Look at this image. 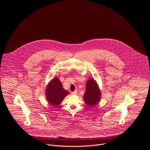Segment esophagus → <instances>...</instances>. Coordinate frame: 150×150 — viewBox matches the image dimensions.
Returning <instances> with one entry per match:
<instances>
[{"mask_svg": "<svg viewBox=\"0 0 150 150\" xmlns=\"http://www.w3.org/2000/svg\"><path fill=\"white\" fill-rule=\"evenodd\" d=\"M71 93L73 95H76V94H77L78 92H77V91H75L74 92H72Z\"/></svg>", "mask_w": 150, "mask_h": 150, "instance_id": "esophagus-1", "label": "esophagus"}]
</instances>
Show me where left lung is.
I'll use <instances>...</instances> for the list:
<instances>
[{
  "label": "left lung",
  "mask_w": 150,
  "mask_h": 150,
  "mask_svg": "<svg viewBox=\"0 0 150 150\" xmlns=\"http://www.w3.org/2000/svg\"><path fill=\"white\" fill-rule=\"evenodd\" d=\"M101 98V92L97 81L93 79L87 80L86 92L83 96V100L89 107L97 105Z\"/></svg>",
  "instance_id": "obj_1"
}]
</instances>
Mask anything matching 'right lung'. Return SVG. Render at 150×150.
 <instances>
[{
    "label": "right lung",
    "instance_id": "right-lung-1",
    "mask_svg": "<svg viewBox=\"0 0 150 150\" xmlns=\"http://www.w3.org/2000/svg\"><path fill=\"white\" fill-rule=\"evenodd\" d=\"M45 97L48 103L53 106L60 105L69 92L63 88L62 83L57 77L52 79L45 89Z\"/></svg>",
    "mask_w": 150,
    "mask_h": 150
}]
</instances>
